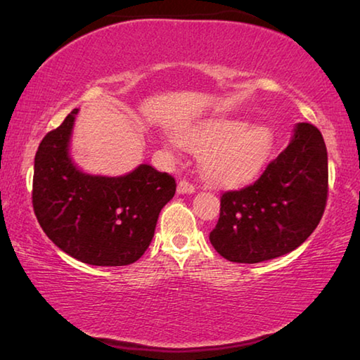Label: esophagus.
<instances>
[{
	"label": "esophagus",
	"instance_id": "1",
	"mask_svg": "<svg viewBox=\"0 0 360 360\" xmlns=\"http://www.w3.org/2000/svg\"><path fill=\"white\" fill-rule=\"evenodd\" d=\"M193 192H195V186L192 182L182 179L178 184V193H193Z\"/></svg>",
	"mask_w": 360,
	"mask_h": 360
}]
</instances>
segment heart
Wrapping results in <instances>:
<instances>
[{
    "label": "heart",
    "instance_id": "obj_1",
    "mask_svg": "<svg viewBox=\"0 0 360 360\" xmlns=\"http://www.w3.org/2000/svg\"><path fill=\"white\" fill-rule=\"evenodd\" d=\"M181 144L202 155V172L217 184H240L265 165L273 146L266 127H249L238 119L206 120L182 133Z\"/></svg>",
    "mask_w": 360,
    "mask_h": 360
}]
</instances>
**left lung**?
<instances>
[{"label": "left lung", "instance_id": "left-lung-1", "mask_svg": "<svg viewBox=\"0 0 360 360\" xmlns=\"http://www.w3.org/2000/svg\"><path fill=\"white\" fill-rule=\"evenodd\" d=\"M327 193L324 138L314 125L302 122L288 148L257 181L222 193L211 245L236 264H259L288 254L318 227Z\"/></svg>", "mask_w": 360, "mask_h": 360}]
</instances>
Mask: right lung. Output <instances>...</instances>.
I'll use <instances>...</instances> for the list:
<instances>
[{"mask_svg":"<svg viewBox=\"0 0 360 360\" xmlns=\"http://www.w3.org/2000/svg\"><path fill=\"white\" fill-rule=\"evenodd\" d=\"M77 109L49 131L34 157L33 210L44 233L89 265L122 266L149 248L176 181L150 165L119 178L85 174L68 154Z\"/></svg>","mask_w":360,"mask_h":360,"instance_id":"add662e5","label":"right lung"}]
</instances>
